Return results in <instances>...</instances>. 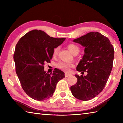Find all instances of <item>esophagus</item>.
Wrapping results in <instances>:
<instances>
[{
  "mask_svg": "<svg viewBox=\"0 0 123 123\" xmlns=\"http://www.w3.org/2000/svg\"><path fill=\"white\" fill-rule=\"evenodd\" d=\"M71 75H70V74H68V73H65V76L66 77H68V76H70Z\"/></svg>",
  "mask_w": 123,
  "mask_h": 123,
  "instance_id": "34e87169",
  "label": "esophagus"
}]
</instances>
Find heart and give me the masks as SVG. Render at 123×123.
<instances>
[{"instance_id":"heart-1","label":"heart","mask_w":123,"mask_h":123,"mask_svg":"<svg viewBox=\"0 0 123 123\" xmlns=\"http://www.w3.org/2000/svg\"><path fill=\"white\" fill-rule=\"evenodd\" d=\"M67 47L68 49H69V50L73 54L76 53H79V50H80V49H79V47L74 44H68ZM58 52H59V48L57 47L54 49L53 51L54 56H56L57 55ZM73 66V64L65 62H60L56 64V67L66 72L69 71L70 68L72 67Z\"/></svg>"}]
</instances>
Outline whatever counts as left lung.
Instances as JSON below:
<instances>
[{"label":"left lung","mask_w":123,"mask_h":123,"mask_svg":"<svg viewBox=\"0 0 123 123\" xmlns=\"http://www.w3.org/2000/svg\"><path fill=\"white\" fill-rule=\"evenodd\" d=\"M73 42L85 47L76 70L87 74L75 75L78 81L70 87V91L76 99L89 100L98 95L106 84L113 67L114 48L109 38L98 32H89Z\"/></svg>","instance_id":"8db88e82"}]
</instances>
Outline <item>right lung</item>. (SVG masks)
I'll return each mask as SVG.
<instances>
[{
  "label": "right lung",
  "instance_id": "add662e5",
  "mask_svg": "<svg viewBox=\"0 0 123 123\" xmlns=\"http://www.w3.org/2000/svg\"><path fill=\"white\" fill-rule=\"evenodd\" d=\"M65 39L54 38L42 30H33L16 44L13 55L16 74L23 90L33 99L42 101L50 98L57 82L65 77L57 68L50 74L44 70V63L50 62L54 48Z\"/></svg>",
  "mask_w": 123,
  "mask_h": 123
}]
</instances>
